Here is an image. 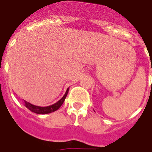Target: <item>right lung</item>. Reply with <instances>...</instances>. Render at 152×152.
I'll list each match as a JSON object with an SVG mask.
<instances>
[{"mask_svg": "<svg viewBox=\"0 0 152 152\" xmlns=\"http://www.w3.org/2000/svg\"><path fill=\"white\" fill-rule=\"evenodd\" d=\"M69 88H67L66 91H65V94L63 96V97L61 99L58 100V101L55 103L54 104H52L50 106H47V107H39V106H36V105L31 104H30L29 102H26V100H24V103H25V106L26 108L29 109L30 111H31L32 113H35L37 114H47V113H51L53 112L56 111L57 109H59L60 107L62 105V104L65 101V99L66 98V96L68 94Z\"/></svg>", "mask_w": 152, "mask_h": 152, "instance_id": "right-lung-1", "label": "right lung"}]
</instances>
